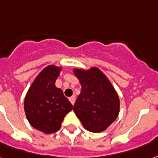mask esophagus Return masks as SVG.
Masks as SVG:
<instances>
[{"instance_id": "34e87169", "label": "esophagus", "mask_w": 158, "mask_h": 158, "mask_svg": "<svg viewBox=\"0 0 158 158\" xmlns=\"http://www.w3.org/2000/svg\"><path fill=\"white\" fill-rule=\"evenodd\" d=\"M69 101H70V103L74 105V102H75V96L74 95H73V96H71L70 98H69Z\"/></svg>"}]
</instances>
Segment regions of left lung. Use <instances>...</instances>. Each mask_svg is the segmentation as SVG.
I'll return each instance as SVG.
<instances>
[{"label": "left lung", "instance_id": "8db88e82", "mask_svg": "<svg viewBox=\"0 0 158 158\" xmlns=\"http://www.w3.org/2000/svg\"><path fill=\"white\" fill-rule=\"evenodd\" d=\"M73 72L81 84V93L74 105V113L85 129L103 132L118 116V95L99 69H74Z\"/></svg>", "mask_w": 158, "mask_h": 158}]
</instances>
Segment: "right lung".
I'll return each mask as SVG.
<instances>
[{"mask_svg":"<svg viewBox=\"0 0 158 158\" xmlns=\"http://www.w3.org/2000/svg\"><path fill=\"white\" fill-rule=\"evenodd\" d=\"M61 69L55 65L45 67L33 81L24 102L30 124L46 134L57 132L64 118L73 108L63 91L55 86Z\"/></svg>","mask_w":158,"mask_h":158,"instance_id":"1","label":"right lung"}]
</instances>
